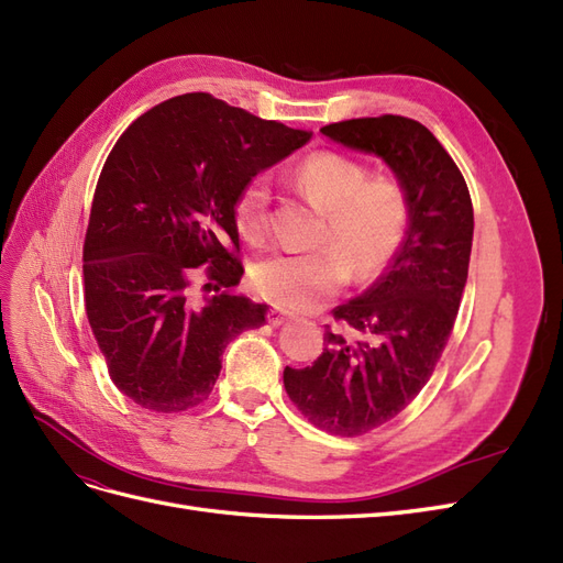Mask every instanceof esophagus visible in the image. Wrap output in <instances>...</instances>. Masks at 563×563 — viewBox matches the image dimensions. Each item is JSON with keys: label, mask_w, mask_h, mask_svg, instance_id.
Listing matches in <instances>:
<instances>
[{"label": "esophagus", "mask_w": 563, "mask_h": 563, "mask_svg": "<svg viewBox=\"0 0 563 563\" xmlns=\"http://www.w3.org/2000/svg\"><path fill=\"white\" fill-rule=\"evenodd\" d=\"M291 317H294L291 312H284V310H279V308H269V310H267V321L272 323V327H282V323L288 321Z\"/></svg>", "instance_id": "1"}]
</instances>
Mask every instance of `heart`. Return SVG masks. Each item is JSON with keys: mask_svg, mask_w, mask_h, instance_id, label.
<instances>
[{"mask_svg": "<svg viewBox=\"0 0 563 563\" xmlns=\"http://www.w3.org/2000/svg\"><path fill=\"white\" fill-rule=\"evenodd\" d=\"M296 183L317 209L327 213L321 246L305 253L275 251L253 267V284L288 310H310L340 291L350 277L371 279L397 253L408 220L401 185L368 178V172L335 152H314L296 166ZM269 178L255 176L234 203V223L251 244L269 230Z\"/></svg>", "mask_w": 563, "mask_h": 563, "instance_id": "obj_1", "label": "heart"}]
</instances>
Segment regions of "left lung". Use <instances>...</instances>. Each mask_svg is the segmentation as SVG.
<instances>
[{
    "instance_id": "8db88e82",
    "label": "left lung",
    "mask_w": 563,
    "mask_h": 563,
    "mask_svg": "<svg viewBox=\"0 0 563 563\" xmlns=\"http://www.w3.org/2000/svg\"><path fill=\"white\" fill-rule=\"evenodd\" d=\"M321 133L383 159L408 203L406 236L389 269L333 310L356 338L327 331L312 366L284 368L288 397L317 428L356 437L401 413L430 380L467 284L474 211L463 174L416 119H350Z\"/></svg>"
}]
</instances>
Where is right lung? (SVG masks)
Returning <instances> with one entry per match:
<instances>
[{
    "label": "right lung",
    "mask_w": 563,
    "mask_h": 563,
    "mask_svg": "<svg viewBox=\"0 0 563 563\" xmlns=\"http://www.w3.org/2000/svg\"><path fill=\"white\" fill-rule=\"evenodd\" d=\"M310 135L185 93L112 147L84 240V300L110 378L133 404L157 413L201 404L230 340L265 323V302L232 294L244 275L234 203ZM201 264L207 295L196 291Z\"/></svg>",
    "instance_id": "obj_1"
}]
</instances>
